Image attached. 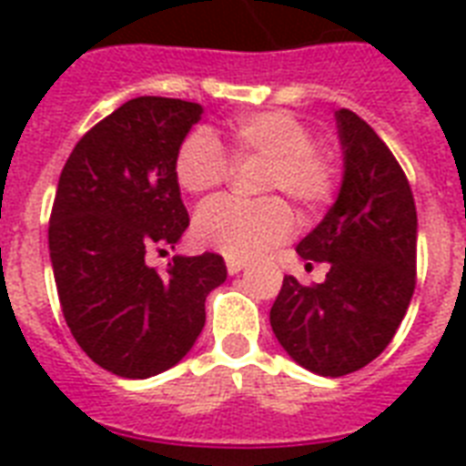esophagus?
Here are the masks:
<instances>
[{"label": "esophagus", "instance_id": "esophagus-1", "mask_svg": "<svg viewBox=\"0 0 466 466\" xmlns=\"http://www.w3.org/2000/svg\"><path fill=\"white\" fill-rule=\"evenodd\" d=\"M244 268H247V261L234 258V256H227V273H229V276H237V273H241Z\"/></svg>", "mask_w": 466, "mask_h": 466}]
</instances>
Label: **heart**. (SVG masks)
Masks as SVG:
<instances>
[{"mask_svg":"<svg viewBox=\"0 0 466 466\" xmlns=\"http://www.w3.org/2000/svg\"><path fill=\"white\" fill-rule=\"evenodd\" d=\"M232 161L263 159L261 193H288L302 210H319L336 188V168L324 149L311 145L305 120L288 111L241 113L229 123ZM176 183L190 196L219 188L229 176V159L215 135L193 130L186 135L174 159ZM295 232V215L283 198L256 203L215 198L198 210L193 237L200 247L218 248L234 258H254Z\"/></svg>","mask_w":466,"mask_h":466,"instance_id":"1","label":"heart"}]
</instances>
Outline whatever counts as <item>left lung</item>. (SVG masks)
<instances>
[{
    "instance_id": "left-lung-1",
    "label": "left lung",
    "mask_w": 466,
    "mask_h": 466,
    "mask_svg": "<svg viewBox=\"0 0 466 466\" xmlns=\"http://www.w3.org/2000/svg\"><path fill=\"white\" fill-rule=\"evenodd\" d=\"M343 181L305 239V261L329 263L324 283L285 276L270 326L292 360L340 377L372 362L394 339L416 288L419 219L399 161L353 111H336ZM311 266V263H307Z\"/></svg>"
}]
</instances>
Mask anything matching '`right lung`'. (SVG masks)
Masks as SVG:
<instances>
[{
	"label": "right lung",
	"mask_w": 466,
	"mask_h": 466,
	"mask_svg": "<svg viewBox=\"0 0 466 466\" xmlns=\"http://www.w3.org/2000/svg\"><path fill=\"white\" fill-rule=\"evenodd\" d=\"M203 116L181 98L137 96L91 127L62 168L47 227L62 314L104 370L145 380L174 368L205 326V298L225 283L222 256H174L188 212L176 152Z\"/></svg>",
	"instance_id": "1"
}]
</instances>
